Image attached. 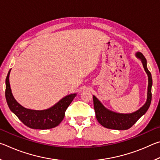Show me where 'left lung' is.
<instances>
[{
    "label": "left lung",
    "instance_id": "1",
    "mask_svg": "<svg viewBox=\"0 0 160 160\" xmlns=\"http://www.w3.org/2000/svg\"><path fill=\"white\" fill-rule=\"evenodd\" d=\"M135 56L141 61L145 71L148 77V86L147 100L144 105L140 107L136 112L130 113H116L107 109L102 102L93 95L94 108L95 111L97 120L98 122L105 128L114 130H127L131 128L136 121L147 112L150 106L152 99V79L150 72L149 71L147 67V61L142 53L137 52Z\"/></svg>",
    "mask_w": 160,
    "mask_h": 160
}]
</instances>
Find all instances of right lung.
<instances>
[{"instance_id": "obj_1", "label": "right lung", "mask_w": 160, "mask_h": 160, "mask_svg": "<svg viewBox=\"0 0 160 160\" xmlns=\"http://www.w3.org/2000/svg\"><path fill=\"white\" fill-rule=\"evenodd\" d=\"M10 69L5 80V98L10 111L25 126L33 129H49L59 125L65 116V112L77 94L64 97L50 108L44 110L29 109L22 106L16 101L10 88L9 76Z\"/></svg>"}]
</instances>
